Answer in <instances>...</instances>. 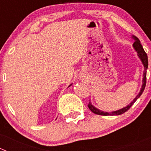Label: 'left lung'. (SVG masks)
<instances>
[{
  "label": "left lung",
  "mask_w": 151,
  "mask_h": 151,
  "mask_svg": "<svg viewBox=\"0 0 151 151\" xmlns=\"http://www.w3.org/2000/svg\"><path fill=\"white\" fill-rule=\"evenodd\" d=\"M132 39L134 40V42L133 44V47L135 51L137 52V56L139 57V58L140 59L142 63L143 66H144V72H143V78L142 80V88L139 91V93L136 96L134 99H133V101H132L131 103H129L127 106H124V107L121 108V109H118L116 111H112V112H104V111L100 110L99 109L96 108V106H94L92 104V103L90 101L89 104H88V107L89 109H91V112H93V113L96 114V115H121V114L124 113L126 112L132 105L134 104V103L139 98V96L142 95V93L144 91L145 88V85H146V73H147V66H148V60H147V54L145 53V50H143V47L142 46V45L140 44V41L139 40L137 37L134 36H132Z\"/></svg>",
  "instance_id": "8db88e82"
}]
</instances>
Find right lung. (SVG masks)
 I'll return each instance as SVG.
<instances>
[{
	"label": "right lung",
	"mask_w": 151,
	"mask_h": 151,
	"mask_svg": "<svg viewBox=\"0 0 151 151\" xmlns=\"http://www.w3.org/2000/svg\"><path fill=\"white\" fill-rule=\"evenodd\" d=\"M71 85H72V84H71V85H69V86H68V87H70V86H71Z\"/></svg>",
	"instance_id": "add662e5"
}]
</instances>
